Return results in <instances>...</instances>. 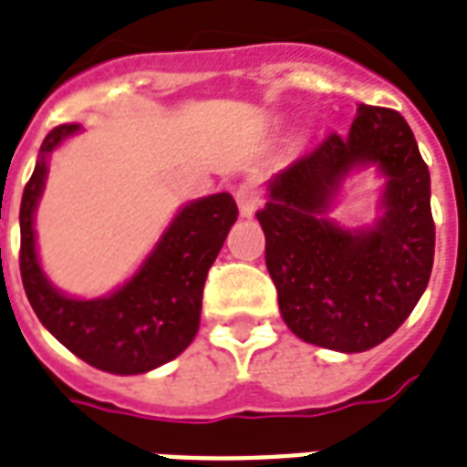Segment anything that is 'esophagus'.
Wrapping results in <instances>:
<instances>
[{
	"mask_svg": "<svg viewBox=\"0 0 467 467\" xmlns=\"http://www.w3.org/2000/svg\"><path fill=\"white\" fill-rule=\"evenodd\" d=\"M260 192L253 187L251 182H244L238 184L236 190V204H238V212H241V216H253L255 214V209L260 207Z\"/></svg>",
	"mask_w": 467,
	"mask_h": 467,
	"instance_id": "34e87169",
	"label": "esophagus"
}]
</instances>
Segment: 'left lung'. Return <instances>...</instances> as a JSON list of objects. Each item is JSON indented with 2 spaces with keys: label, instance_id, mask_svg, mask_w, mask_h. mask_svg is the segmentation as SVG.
<instances>
[{
  "label": "left lung",
  "instance_id": "left-lung-1",
  "mask_svg": "<svg viewBox=\"0 0 467 467\" xmlns=\"http://www.w3.org/2000/svg\"><path fill=\"white\" fill-rule=\"evenodd\" d=\"M368 164L386 177L383 214L343 230L327 212L345 177ZM255 216L285 324L321 348L360 353L389 338L431 277V177L395 109L360 104L346 136L328 133L267 182Z\"/></svg>",
  "mask_w": 467,
  "mask_h": 467
}]
</instances>
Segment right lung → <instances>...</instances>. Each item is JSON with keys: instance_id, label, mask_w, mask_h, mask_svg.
I'll use <instances>...</instances> for the list:
<instances>
[{"instance_id": "right-lung-1", "label": "right lung", "mask_w": 467, "mask_h": 467, "mask_svg": "<svg viewBox=\"0 0 467 467\" xmlns=\"http://www.w3.org/2000/svg\"><path fill=\"white\" fill-rule=\"evenodd\" d=\"M78 131V124H63L46 136L24 187L21 280L36 317L65 348L104 372L139 375L180 356L197 336L207 273L236 222L238 207L229 192L184 204L131 280L107 297H70L43 273L34 216L46 187L48 155Z\"/></svg>"}]
</instances>
